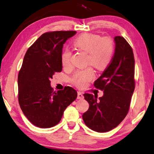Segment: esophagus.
Returning a JSON list of instances; mask_svg holds the SVG:
<instances>
[{
  "mask_svg": "<svg viewBox=\"0 0 154 154\" xmlns=\"http://www.w3.org/2000/svg\"><path fill=\"white\" fill-rule=\"evenodd\" d=\"M77 98L79 100H82L84 98V95H82V94L81 92H78V97Z\"/></svg>",
  "mask_w": 154,
  "mask_h": 154,
  "instance_id": "1",
  "label": "esophagus"
}]
</instances>
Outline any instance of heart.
I'll return each instance as SVG.
<instances>
[{"instance_id": "b5f03b06", "label": "heart", "mask_w": 154, "mask_h": 154, "mask_svg": "<svg viewBox=\"0 0 154 154\" xmlns=\"http://www.w3.org/2000/svg\"><path fill=\"white\" fill-rule=\"evenodd\" d=\"M74 45L78 49L87 52L86 63L91 65L97 69H104L111 60L115 46L110 37H101L93 33H83L77 37L74 41ZM72 52L69 49L63 51L60 61L63 67L69 68L71 66ZM95 77L91 68L79 70L72 77V82L79 87H84L87 82Z\"/></svg>"}]
</instances>
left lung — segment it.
Returning <instances> with one entry per match:
<instances>
[{
  "mask_svg": "<svg viewBox=\"0 0 154 154\" xmlns=\"http://www.w3.org/2000/svg\"><path fill=\"white\" fill-rule=\"evenodd\" d=\"M115 51L111 61L94 82L104 91L102 97L85 94L89 104L82 115L87 127L97 132H106L124 119L134 91V57L130 44L123 37H115Z\"/></svg>",
  "mask_w": 154,
  "mask_h": 154,
  "instance_id": "1",
  "label": "left lung"
}]
</instances>
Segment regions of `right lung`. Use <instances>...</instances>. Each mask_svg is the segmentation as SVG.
<instances>
[{
	"label": "right lung",
	"mask_w": 154,
	"mask_h": 154,
	"mask_svg": "<svg viewBox=\"0 0 154 154\" xmlns=\"http://www.w3.org/2000/svg\"><path fill=\"white\" fill-rule=\"evenodd\" d=\"M75 33L74 31L45 32L25 54L17 78L18 101L24 115L35 126L56 125L65 108L76 99L77 91L71 87L56 92L50 86L54 73L62 71L63 44Z\"/></svg>",
	"instance_id": "obj_1"
}]
</instances>
